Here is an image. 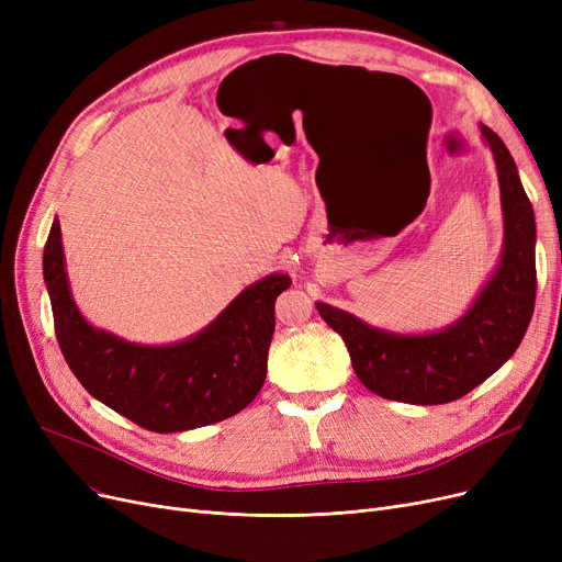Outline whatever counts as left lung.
Here are the masks:
<instances>
[{
  "mask_svg": "<svg viewBox=\"0 0 562 562\" xmlns=\"http://www.w3.org/2000/svg\"><path fill=\"white\" fill-rule=\"evenodd\" d=\"M496 161L504 204V257L487 286L456 326L405 337L375 330L352 314L316 303L321 318L344 339L352 371L373 394L415 405L451 403L504 367L536 310V216L506 143L481 127Z\"/></svg>",
  "mask_w": 562,
  "mask_h": 562,
  "instance_id": "obj_1",
  "label": "left lung"
}]
</instances>
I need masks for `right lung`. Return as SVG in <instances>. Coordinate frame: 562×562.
<instances>
[{
    "instance_id": "1",
    "label": "right lung",
    "mask_w": 562,
    "mask_h": 562,
    "mask_svg": "<svg viewBox=\"0 0 562 562\" xmlns=\"http://www.w3.org/2000/svg\"><path fill=\"white\" fill-rule=\"evenodd\" d=\"M43 276L54 333L83 390L153 432H180L234 417L261 390L276 330V301L291 280L282 273L248 286L198 337L175 346H136L88 326L77 312L54 218Z\"/></svg>"
}]
</instances>
